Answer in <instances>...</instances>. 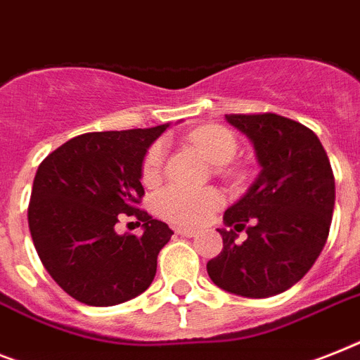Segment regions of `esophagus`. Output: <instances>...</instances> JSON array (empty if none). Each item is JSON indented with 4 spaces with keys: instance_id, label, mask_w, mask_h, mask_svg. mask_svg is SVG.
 <instances>
[{
    "instance_id": "obj_1",
    "label": "esophagus",
    "mask_w": 360,
    "mask_h": 360,
    "mask_svg": "<svg viewBox=\"0 0 360 360\" xmlns=\"http://www.w3.org/2000/svg\"><path fill=\"white\" fill-rule=\"evenodd\" d=\"M175 233H177V235H183V236H194L198 231L192 229V227H177V229H175Z\"/></svg>"
}]
</instances>
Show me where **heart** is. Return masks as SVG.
<instances>
[{"label": "heart", "instance_id": "1", "mask_svg": "<svg viewBox=\"0 0 360 360\" xmlns=\"http://www.w3.org/2000/svg\"><path fill=\"white\" fill-rule=\"evenodd\" d=\"M188 140L205 155L212 165H229L238 151V140L224 125H203L192 133ZM165 165V144L155 142L148 148L142 159V181L153 185L159 181ZM224 203V198L216 188H190L170 185L162 188L155 198V209L162 218L179 226H200Z\"/></svg>", "mask_w": 360, "mask_h": 360}]
</instances>
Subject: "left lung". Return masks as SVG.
I'll return each mask as SVG.
<instances>
[{
	"instance_id": "1",
	"label": "left lung",
	"mask_w": 360,
	"mask_h": 360,
	"mask_svg": "<svg viewBox=\"0 0 360 360\" xmlns=\"http://www.w3.org/2000/svg\"><path fill=\"white\" fill-rule=\"evenodd\" d=\"M253 142L261 174L226 210L224 250L207 262L214 285L244 297H270L296 285L326 246L335 175L309 127L274 112L226 114ZM247 229L244 243L236 233Z\"/></svg>"
}]
</instances>
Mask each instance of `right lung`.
Segmentation results:
<instances>
[{
  "label": "right lung",
  "instance_id": "add662e5",
  "mask_svg": "<svg viewBox=\"0 0 360 360\" xmlns=\"http://www.w3.org/2000/svg\"><path fill=\"white\" fill-rule=\"evenodd\" d=\"M166 127L79 134L38 166L27 209L33 244L53 281L84 305H118L153 281L174 231L140 209V170ZM124 214L143 224L142 236L113 231Z\"/></svg>",
  "mask_w": 360,
  "mask_h": 360
}]
</instances>
